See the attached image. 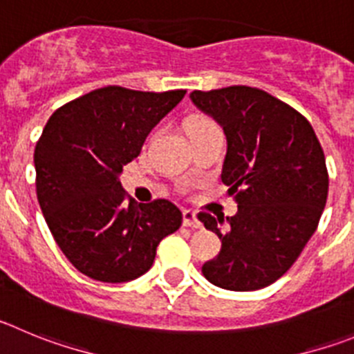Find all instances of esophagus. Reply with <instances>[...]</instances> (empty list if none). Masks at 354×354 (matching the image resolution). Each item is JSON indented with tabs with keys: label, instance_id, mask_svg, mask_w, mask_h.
Returning <instances> with one entry per match:
<instances>
[{
	"label": "esophagus",
	"instance_id": "esophagus-1",
	"mask_svg": "<svg viewBox=\"0 0 354 354\" xmlns=\"http://www.w3.org/2000/svg\"><path fill=\"white\" fill-rule=\"evenodd\" d=\"M183 225L192 229H199L203 224H201V221L197 218L196 212H192V209H183Z\"/></svg>",
	"mask_w": 354,
	"mask_h": 354
}]
</instances>
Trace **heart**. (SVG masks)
I'll list each match as a JSON object with an SVG mask.
<instances>
[{
    "label": "heart",
    "mask_w": 354,
    "mask_h": 354,
    "mask_svg": "<svg viewBox=\"0 0 354 354\" xmlns=\"http://www.w3.org/2000/svg\"><path fill=\"white\" fill-rule=\"evenodd\" d=\"M212 125H215V122H212V120H209V118H206V116H194V118H190L189 120V133H194V132H197V130H203V129H206V127H212Z\"/></svg>",
    "instance_id": "b5f03b06"
}]
</instances>
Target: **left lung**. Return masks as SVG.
Masks as SVG:
<instances>
[{
	"label": "left lung",
	"mask_w": 354,
	"mask_h": 354,
	"mask_svg": "<svg viewBox=\"0 0 354 354\" xmlns=\"http://www.w3.org/2000/svg\"><path fill=\"white\" fill-rule=\"evenodd\" d=\"M190 98L224 129L221 178L238 203L225 221L197 215L222 241L203 275L229 291L266 288L291 268L319 224L328 197L319 139L307 118L259 88L196 90Z\"/></svg>",
	"instance_id": "1"
}]
</instances>
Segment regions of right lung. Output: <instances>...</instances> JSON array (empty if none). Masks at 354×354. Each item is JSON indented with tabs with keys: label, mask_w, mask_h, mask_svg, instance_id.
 <instances>
[{
	"label": "right lung",
	"mask_w": 354,
	"mask_h": 354,
	"mask_svg": "<svg viewBox=\"0 0 354 354\" xmlns=\"http://www.w3.org/2000/svg\"><path fill=\"white\" fill-rule=\"evenodd\" d=\"M185 93L106 86L49 118L35 148L38 205L54 241L86 277L113 284L138 279L151 268L158 243L180 229L176 205H138L118 176Z\"/></svg>",
	"instance_id": "obj_1"
}]
</instances>
